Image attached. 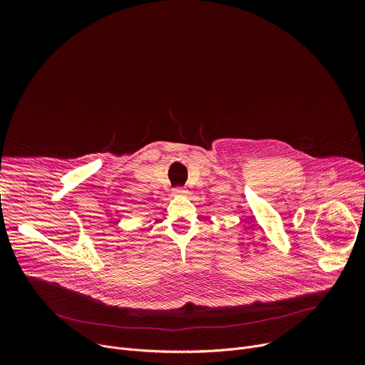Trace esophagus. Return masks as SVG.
<instances>
[{
  "label": "esophagus",
  "mask_w": 365,
  "mask_h": 365,
  "mask_svg": "<svg viewBox=\"0 0 365 365\" xmlns=\"http://www.w3.org/2000/svg\"><path fill=\"white\" fill-rule=\"evenodd\" d=\"M186 193V190L183 189V187H176V189H173V195L175 196H180V195H185Z\"/></svg>",
  "instance_id": "esophagus-1"
}]
</instances>
